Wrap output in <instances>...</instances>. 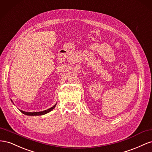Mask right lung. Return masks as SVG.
I'll return each instance as SVG.
<instances>
[{
  "instance_id": "1",
  "label": "right lung",
  "mask_w": 152,
  "mask_h": 152,
  "mask_svg": "<svg viewBox=\"0 0 152 152\" xmlns=\"http://www.w3.org/2000/svg\"><path fill=\"white\" fill-rule=\"evenodd\" d=\"M12 101V102L13 103V102H12V100H11ZM14 104V103H13ZM56 105H57V103L55 104L53 106L51 107L50 108H49V109H48L46 110H45V111H38V112H27V111H22V110H19L21 113H22L23 114L25 115H28V116H39V115H45L46 113H48L50 112L51 111L53 110L54 108L55 107Z\"/></svg>"
}]
</instances>
